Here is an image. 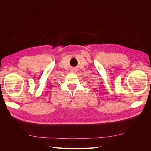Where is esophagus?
<instances>
[{"label":"esophagus","mask_w":151,"mask_h":151,"mask_svg":"<svg viewBox=\"0 0 151 151\" xmlns=\"http://www.w3.org/2000/svg\"><path fill=\"white\" fill-rule=\"evenodd\" d=\"M75 71H76V70H73V72H75Z\"/></svg>","instance_id":"obj_1"}]
</instances>
